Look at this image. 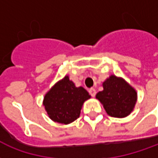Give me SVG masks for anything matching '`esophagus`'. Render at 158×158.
<instances>
[{
    "instance_id": "1",
    "label": "esophagus",
    "mask_w": 158,
    "mask_h": 158,
    "mask_svg": "<svg viewBox=\"0 0 158 158\" xmlns=\"http://www.w3.org/2000/svg\"><path fill=\"white\" fill-rule=\"evenodd\" d=\"M89 93H90V95L92 97H95V95H96V90L94 88H90L89 89Z\"/></svg>"
}]
</instances>
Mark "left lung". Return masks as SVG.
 I'll use <instances>...</instances> for the list:
<instances>
[{
  "instance_id": "obj_1",
  "label": "left lung",
  "mask_w": 158,
  "mask_h": 158,
  "mask_svg": "<svg viewBox=\"0 0 158 158\" xmlns=\"http://www.w3.org/2000/svg\"><path fill=\"white\" fill-rule=\"evenodd\" d=\"M103 90L97 93L109 116L124 118L131 114L137 100V93L123 78L110 76L103 83Z\"/></svg>"
}]
</instances>
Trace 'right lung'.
<instances>
[{
	"label": "right lung",
	"mask_w": 158,
	"mask_h": 158,
	"mask_svg": "<svg viewBox=\"0 0 158 158\" xmlns=\"http://www.w3.org/2000/svg\"><path fill=\"white\" fill-rule=\"evenodd\" d=\"M90 98L86 89L77 87L65 76L46 93L43 104L53 121L67 125L79 118L82 104Z\"/></svg>",
	"instance_id": "1"
}]
</instances>
